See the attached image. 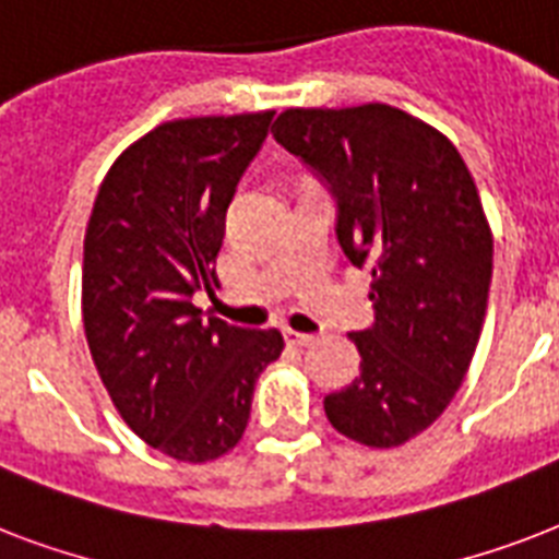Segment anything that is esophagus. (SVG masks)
<instances>
[{
	"label": "esophagus",
	"mask_w": 559,
	"mask_h": 559,
	"mask_svg": "<svg viewBox=\"0 0 559 559\" xmlns=\"http://www.w3.org/2000/svg\"><path fill=\"white\" fill-rule=\"evenodd\" d=\"M284 340H287V345H293V348H307V345H313L316 336L298 331H284Z\"/></svg>",
	"instance_id": "obj_1"
}]
</instances>
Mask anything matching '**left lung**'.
<instances>
[{"instance_id": "8db88e82", "label": "left lung", "mask_w": 559, "mask_h": 559, "mask_svg": "<svg viewBox=\"0 0 559 559\" xmlns=\"http://www.w3.org/2000/svg\"><path fill=\"white\" fill-rule=\"evenodd\" d=\"M272 135L328 188L342 252L371 272L359 377L324 415L350 441L400 447L450 406L481 336L493 235L476 182L447 135L385 104L287 109Z\"/></svg>"}]
</instances>
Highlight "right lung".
<instances>
[{"label": "right lung", "instance_id": "obj_1", "mask_svg": "<svg viewBox=\"0 0 559 559\" xmlns=\"http://www.w3.org/2000/svg\"><path fill=\"white\" fill-rule=\"evenodd\" d=\"M275 112L179 118L127 147L83 240V328L109 397L153 450L202 464L240 441L278 331L202 319L237 182Z\"/></svg>", "mask_w": 559, "mask_h": 559}]
</instances>
